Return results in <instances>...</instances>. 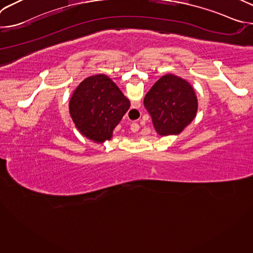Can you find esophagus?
Instances as JSON below:
<instances>
[{
    "mask_svg": "<svg viewBox=\"0 0 253 253\" xmlns=\"http://www.w3.org/2000/svg\"><path fill=\"white\" fill-rule=\"evenodd\" d=\"M134 103H135L136 106H140V103H139V102H134ZM131 130H132L133 132L138 131V130H139V125H138L137 123H132V125H131Z\"/></svg>",
    "mask_w": 253,
    "mask_h": 253,
    "instance_id": "esophagus-1",
    "label": "esophagus"
}]
</instances>
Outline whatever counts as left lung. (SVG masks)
I'll use <instances>...</instances> for the list:
<instances>
[{"label": "left lung", "instance_id": "1", "mask_svg": "<svg viewBox=\"0 0 253 253\" xmlns=\"http://www.w3.org/2000/svg\"><path fill=\"white\" fill-rule=\"evenodd\" d=\"M160 136L178 135L196 117L198 101L192 86L174 74L162 76L144 98Z\"/></svg>", "mask_w": 253, "mask_h": 253}]
</instances>
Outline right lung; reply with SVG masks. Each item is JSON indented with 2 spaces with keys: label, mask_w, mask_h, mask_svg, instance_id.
Returning <instances> with one entry per match:
<instances>
[{
  "label": "right lung",
  "mask_w": 253,
  "mask_h": 253,
  "mask_svg": "<svg viewBox=\"0 0 253 253\" xmlns=\"http://www.w3.org/2000/svg\"><path fill=\"white\" fill-rule=\"evenodd\" d=\"M130 101L104 74L86 78L76 88L69 112L79 132L95 143L111 140L114 128L128 111Z\"/></svg>",
  "instance_id": "1"
}]
</instances>
